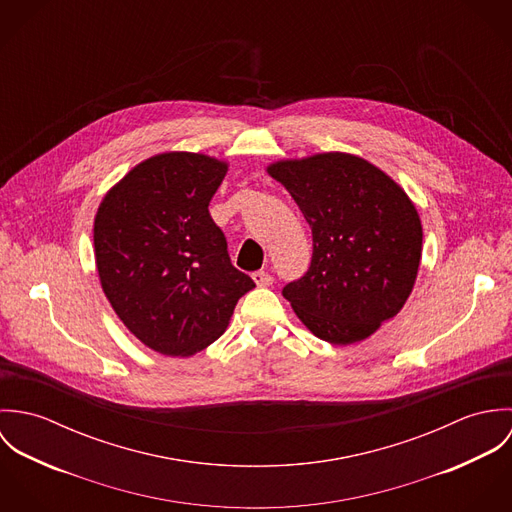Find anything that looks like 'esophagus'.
Returning a JSON list of instances; mask_svg holds the SVG:
<instances>
[{
  "label": "esophagus",
  "instance_id": "1",
  "mask_svg": "<svg viewBox=\"0 0 512 512\" xmlns=\"http://www.w3.org/2000/svg\"><path fill=\"white\" fill-rule=\"evenodd\" d=\"M252 280H254V284H256L258 288H268V286H272V282H274V278H272L268 272H254V274H252Z\"/></svg>",
  "mask_w": 512,
  "mask_h": 512
}]
</instances>
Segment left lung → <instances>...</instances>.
I'll return each mask as SVG.
<instances>
[{
  "label": "left lung",
  "mask_w": 512,
  "mask_h": 512,
  "mask_svg": "<svg viewBox=\"0 0 512 512\" xmlns=\"http://www.w3.org/2000/svg\"><path fill=\"white\" fill-rule=\"evenodd\" d=\"M311 226L313 256L284 288L301 323L331 345L376 333L410 297L422 258V220L380 167L345 151L280 159L266 167Z\"/></svg>",
  "instance_id": "left-lung-1"
}]
</instances>
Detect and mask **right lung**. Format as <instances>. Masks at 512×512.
Masks as SVG:
<instances>
[{
	"label": "right lung",
	"instance_id": "1",
	"mask_svg": "<svg viewBox=\"0 0 512 512\" xmlns=\"http://www.w3.org/2000/svg\"><path fill=\"white\" fill-rule=\"evenodd\" d=\"M228 161L165 151L108 189L94 217L102 292L128 331L165 357H191L215 343L236 301L254 288L230 264L209 215Z\"/></svg>",
	"mask_w": 512,
	"mask_h": 512
}]
</instances>
